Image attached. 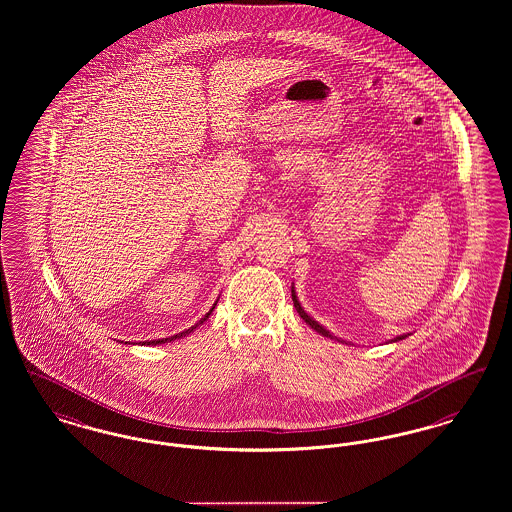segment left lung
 Listing matches in <instances>:
<instances>
[{
    "label": "left lung",
    "mask_w": 512,
    "mask_h": 512,
    "mask_svg": "<svg viewBox=\"0 0 512 512\" xmlns=\"http://www.w3.org/2000/svg\"><path fill=\"white\" fill-rule=\"evenodd\" d=\"M291 295H293V304H295L296 312H298V316H300L304 322L308 323V325H310L314 331H318V333L323 335V337H329V339H337L333 333H329V331H327L323 325H320V323L316 322L314 318H310V316L306 314V310L300 306V302H298V298H296L295 287L291 289ZM406 337H408V335H399V337H395V339H393V343H395V341H403V339H406ZM337 341H341V339H337ZM341 343H343V341H341Z\"/></svg>",
    "instance_id": "obj_1"
}]
</instances>
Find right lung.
Instances as JSON below:
<instances>
[{
  "instance_id": "right-lung-1",
  "label": "right lung",
  "mask_w": 512,
  "mask_h": 512,
  "mask_svg": "<svg viewBox=\"0 0 512 512\" xmlns=\"http://www.w3.org/2000/svg\"><path fill=\"white\" fill-rule=\"evenodd\" d=\"M216 304H217V300H216ZM216 304H214V306H212V308H210V312H208V314H206V316H204V318H202V320H200V322L194 323V325H192V327H189V329H185V331H181V333H177V335H173V337H165V339H158V341H144V345H162V343H167V341H175V339H181V337H187V335H189V333H192V331H194V329H196V327H198V325H200V323H204V322H206V320H208V318H210V314H212V312H214V308H216Z\"/></svg>"
}]
</instances>
